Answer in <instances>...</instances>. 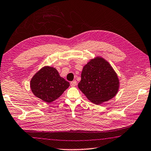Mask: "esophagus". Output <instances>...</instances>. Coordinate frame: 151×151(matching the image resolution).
Returning <instances> with one entry per match:
<instances>
[{"label": "esophagus", "mask_w": 151, "mask_h": 151, "mask_svg": "<svg viewBox=\"0 0 151 151\" xmlns=\"http://www.w3.org/2000/svg\"><path fill=\"white\" fill-rule=\"evenodd\" d=\"M70 85H71L72 87H75V86L77 85V81L76 80H74V81H73L70 83Z\"/></svg>", "instance_id": "1"}]
</instances>
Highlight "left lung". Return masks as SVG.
<instances>
[{
	"mask_svg": "<svg viewBox=\"0 0 151 151\" xmlns=\"http://www.w3.org/2000/svg\"><path fill=\"white\" fill-rule=\"evenodd\" d=\"M78 88L91 102L98 105L118 93L119 79L110 64L97 57L84 66Z\"/></svg>",
	"mask_w": 151,
	"mask_h": 151,
	"instance_id": "1",
	"label": "left lung"
}]
</instances>
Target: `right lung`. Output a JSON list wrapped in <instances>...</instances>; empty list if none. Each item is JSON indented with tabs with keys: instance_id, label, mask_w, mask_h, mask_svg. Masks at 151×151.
I'll use <instances>...</instances> for the list:
<instances>
[{
	"instance_id": "right-lung-1",
	"label": "right lung",
	"mask_w": 151,
	"mask_h": 151,
	"mask_svg": "<svg viewBox=\"0 0 151 151\" xmlns=\"http://www.w3.org/2000/svg\"><path fill=\"white\" fill-rule=\"evenodd\" d=\"M30 86L35 96L51 103L62 95L70 83L60 77L55 68L44 66L32 77Z\"/></svg>"
}]
</instances>
